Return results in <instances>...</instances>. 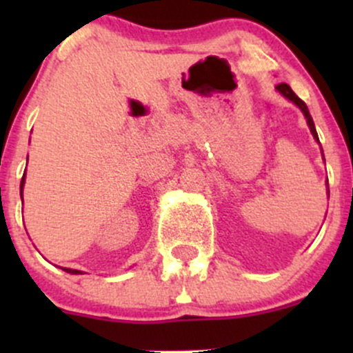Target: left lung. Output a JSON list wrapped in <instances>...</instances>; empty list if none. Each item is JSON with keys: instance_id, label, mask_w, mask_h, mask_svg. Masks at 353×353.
<instances>
[{"instance_id": "obj_1", "label": "left lung", "mask_w": 353, "mask_h": 353, "mask_svg": "<svg viewBox=\"0 0 353 353\" xmlns=\"http://www.w3.org/2000/svg\"><path fill=\"white\" fill-rule=\"evenodd\" d=\"M276 90L280 92V94L283 95V97L285 99H288V101L292 102V104H295L297 105L299 109L302 110V114H304V117H305V121H307V126H309V130H311V133H312V137H314V140L318 141L319 143V138H318V133H316V126H314V121H312V117H311V114H309V109H307V105H305V102L304 101H301V99L297 97V95L294 94V90H292L290 87H288L287 83H280V85H276ZM321 152H323V148H321ZM323 160H325V155H323ZM328 194H330V191H328Z\"/></svg>"}]
</instances>
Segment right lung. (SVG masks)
I'll use <instances>...</instances> for the list:
<instances>
[{"label":"right lung","instance_id":"add662e5","mask_svg":"<svg viewBox=\"0 0 353 353\" xmlns=\"http://www.w3.org/2000/svg\"><path fill=\"white\" fill-rule=\"evenodd\" d=\"M27 160H28V157H27ZM23 184H25V174L22 177V183H20V196H23ZM63 270H65L66 273H71V275H81V273H83V272H80V270H71V268H63Z\"/></svg>","mask_w":353,"mask_h":353}]
</instances>
